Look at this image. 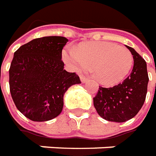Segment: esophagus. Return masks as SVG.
Segmentation results:
<instances>
[{
	"instance_id": "34e87169",
	"label": "esophagus",
	"mask_w": 156,
	"mask_h": 156,
	"mask_svg": "<svg viewBox=\"0 0 156 156\" xmlns=\"http://www.w3.org/2000/svg\"><path fill=\"white\" fill-rule=\"evenodd\" d=\"M80 80H81V82L82 83H87V81H88V79H87V77H85L84 76H80Z\"/></svg>"
}]
</instances>
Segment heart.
I'll list each match as a JSON object with an SVG mask.
<instances>
[{
    "label": "heart",
    "mask_w": 156,
    "mask_h": 156,
    "mask_svg": "<svg viewBox=\"0 0 156 156\" xmlns=\"http://www.w3.org/2000/svg\"><path fill=\"white\" fill-rule=\"evenodd\" d=\"M63 58L73 69L83 71L92 67L93 76L106 87L120 83L133 67L129 48L109 42H89L63 53Z\"/></svg>",
    "instance_id": "heart-1"
}]
</instances>
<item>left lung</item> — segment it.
<instances>
[{"instance_id": "left-lung-1", "label": "left lung", "mask_w": 156, "mask_h": 156, "mask_svg": "<svg viewBox=\"0 0 156 156\" xmlns=\"http://www.w3.org/2000/svg\"><path fill=\"white\" fill-rule=\"evenodd\" d=\"M133 57L132 72L123 82L109 88L99 87L93 104L102 119L122 122L139 112L147 94L149 76L145 60L133 48L127 46Z\"/></svg>"}]
</instances>
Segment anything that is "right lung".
Wrapping results in <instances>:
<instances>
[{
  "label": "right lung",
  "mask_w": 156,
  "mask_h": 156,
  "mask_svg": "<svg viewBox=\"0 0 156 156\" xmlns=\"http://www.w3.org/2000/svg\"><path fill=\"white\" fill-rule=\"evenodd\" d=\"M67 42L60 36L38 37L14 53L10 91L16 108L32 121L44 122L59 115L66 91L80 83L78 75L64 69L62 49Z\"/></svg>",
  "instance_id": "right-lung-1"
}]
</instances>
